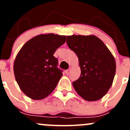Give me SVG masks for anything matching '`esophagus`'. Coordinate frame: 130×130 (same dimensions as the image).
<instances>
[{"label": "esophagus", "instance_id": "1", "mask_svg": "<svg viewBox=\"0 0 130 130\" xmlns=\"http://www.w3.org/2000/svg\"><path fill=\"white\" fill-rule=\"evenodd\" d=\"M65 73H66L67 75H68V74L70 73V69L69 70H67L66 71H65Z\"/></svg>", "mask_w": 130, "mask_h": 130}]
</instances>
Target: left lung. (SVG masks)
Instances as JSON below:
<instances>
[{"instance_id":"1","label":"left lung","mask_w":130,"mask_h":130,"mask_svg":"<svg viewBox=\"0 0 130 130\" xmlns=\"http://www.w3.org/2000/svg\"><path fill=\"white\" fill-rule=\"evenodd\" d=\"M67 43L79 59L80 77L73 83L76 92L89 101L103 97L111 87L116 74L114 56L95 35L67 36Z\"/></svg>"}]
</instances>
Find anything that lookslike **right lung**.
Listing matches in <instances>:
<instances>
[{"mask_svg":"<svg viewBox=\"0 0 130 130\" xmlns=\"http://www.w3.org/2000/svg\"><path fill=\"white\" fill-rule=\"evenodd\" d=\"M66 36L39 35L24 44L16 56L14 73L21 90L33 100H42L51 93L62 76L53 56L64 44Z\"/></svg>","mask_w":130,"mask_h":130,"instance_id":"right-lung-1","label":"right lung"}]
</instances>
